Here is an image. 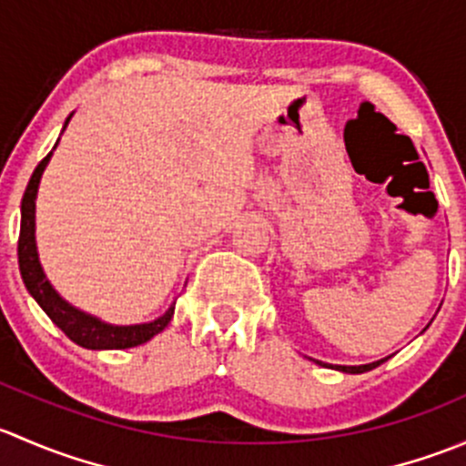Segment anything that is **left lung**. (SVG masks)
I'll return each instance as SVG.
<instances>
[{"mask_svg":"<svg viewBox=\"0 0 466 466\" xmlns=\"http://www.w3.org/2000/svg\"><path fill=\"white\" fill-rule=\"evenodd\" d=\"M385 359L377 360V363H368V365H329V368L333 370H340V372H347V374H363V372H370V370L379 368L380 363H383ZM316 363H320V360H316ZM320 365H327V363H320Z\"/></svg>","mask_w":466,"mask_h":466,"instance_id":"obj_1","label":"left lung"}]
</instances>
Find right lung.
Here are the masks:
<instances>
[{
    "label": "right lung",
    "instance_id": "right-lung-1",
    "mask_svg": "<svg viewBox=\"0 0 466 466\" xmlns=\"http://www.w3.org/2000/svg\"><path fill=\"white\" fill-rule=\"evenodd\" d=\"M69 119H72V115H69L67 121H65V128H67ZM51 155H54V150H51V153L37 164L29 185H26L25 198H22V223H20V241H17V261H20V275L22 279H25L26 290H29L33 299L40 304L42 311L51 318V322H54L56 327L69 338V340L86 347V350H128V347L144 345L146 340L157 336V333L164 331V327L171 322L176 304H171L168 311L153 322L128 324V327L107 324L98 320V318L89 316L86 311H78V309L72 307L69 302H65V299L56 293L54 286L49 284L45 270H42L40 259H37V246H35V196H37V187H40V177L42 173H45L46 164H49Z\"/></svg>",
    "mask_w": 466,
    "mask_h": 466
}]
</instances>
